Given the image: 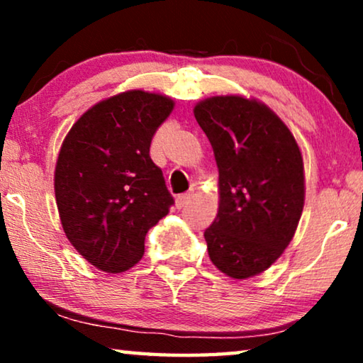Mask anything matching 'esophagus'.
Here are the masks:
<instances>
[{
  "label": "esophagus",
  "instance_id": "34e87169",
  "mask_svg": "<svg viewBox=\"0 0 363 363\" xmlns=\"http://www.w3.org/2000/svg\"><path fill=\"white\" fill-rule=\"evenodd\" d=\"M191 198H193V193L191 191L182 193V195H178L177 196V208H178V210H182V208H185V206L190 205Z\"/></svg>",
  "mask_w": 363,
  "mask_h": 363
}]
</instances>
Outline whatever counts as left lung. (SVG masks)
<instances>
[{
	"mask_svg": "<svg viewBox=\"0 0 363 363\" xmlns=\"http://www.w3.org/2000/svg\"><path fill=\"white\" fill-rule=\"evenodd\" d=\"M220 172V208L205 230L208 255L226 276L266 271L294 236L304 206V165L284 122L240 96L195 107Z\"/></svg>",
	"mask_w": 363,
	"mask_h": 363,
	"instance_id": "8db88e82",
	"label": "left lung"
}]
</instances>
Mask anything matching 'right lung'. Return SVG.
<instances>
[{"label":"right lung","instance_id":"right-lung-1","mask_svg":"<svg viewBox=\"0 0 363 363\" xmlns=\"http://www.w3.org/2000/svg\"><path fill=\"white\" fill-rule=\"evenodd\" d=\"M173 101L128 91L99 102L74 123L59 152L54 190L67 240L99 269L137 264L145 236L175 203L150 158Z\"/></svg>","mask_w":363,"mask_h":363}]
</instances>
